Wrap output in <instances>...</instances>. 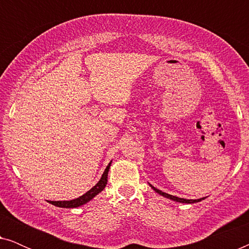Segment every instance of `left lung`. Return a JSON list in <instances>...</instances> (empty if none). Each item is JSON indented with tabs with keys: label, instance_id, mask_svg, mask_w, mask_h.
I'll return each instance as SVG.
<instances>
[{
	"label": "left lung",
	"instance_id": "left-lung-1",
	"mask_svg": "<svg viewBox=\"0 0 249 249\" xmlns=\"http://www.w3.org/2000/svg\"><path fill=\"white\" fill-rule=\"evenodd\" d=\"M151 187H152L153 189L155 190L156 193L160 194V195L164 196V197H166V198H170V199L175 200V202H179V203H187V204H193V203L200 202V200L204 199V198H199V199H186V198H180V197H177V196H173V195H169V194H166V193H163V192H161V190H160V189L155 188V187H153L152 185H151Z\"/></svg>",
	"mask_w": 249,
	"mask_h": 249
}]
</instances>
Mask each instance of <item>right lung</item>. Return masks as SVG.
<instances>
[{"mask_svg": "<svg viewBox=\"0 0 249 249\" xmlns=\"http://www.w3.org/2000/svg\"><path fill=\"white\" fill-rule=\"evenodd\" d=\"M110 166H111V162L108 163V165L107 166V169H105L104 173L102 175V178L100 179V181H98L90 190H88L86 194H84L83 196L78 197V198L72 199V200H57V202H55V200H49V203L52 204V205H55L59 207L72 209V207L81 206V205H84V204H86L87 202H89L90 199H93L94 197L96 196L97 194H100L102 190L105 188V186H107V173H108V169H110Z\"/></svg>", "mask_w": 249, "mask_h": 249, "instance_id": "obj_1", "label": "right lung"}]
</instances>
